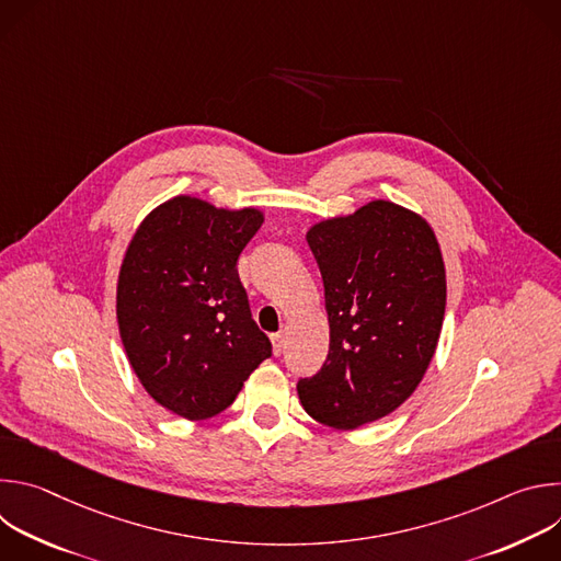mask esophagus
I'll return each mask as SVG.
<instances>
[{
    "label": "esophagus",
    "mask_w": 561,
    "mask_h": 561,
    "mask_svg": "<svg viewBox=\"0 0 561 561\" xmlns=\"http://www.w3.org/2000/svg\"><path fill=\"white\" fill-rule=\"evenodd\" d=\"M271 340H273V353L279 357L284 353V335L275 333V335H271Z\"/></svg>",
    "instance_id": "obj_1"
}]
</instances>
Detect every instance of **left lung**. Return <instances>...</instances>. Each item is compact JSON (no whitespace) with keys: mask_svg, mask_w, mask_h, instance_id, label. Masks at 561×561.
I'll use <instances>...</instances> for the list:
<instances>
[{"mask_svg":"<svg viewBox=\"0 0 561 561\" xmlns=\"http://www.w3.org/2000/svg\"><path fill=\"white\" fill-rule=\"evenodd\" d=\"M306 242L322 273L331 327L327 362L297 381L304 411L353 431L402 407L442 331L446 273L431 226L392 202L317 224Z\"/></svg>","mask_w":561,"mask_h":561,"instance_id":"obj_1","label":"left lung"}]
</instances>
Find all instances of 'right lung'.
<instances>
[{"label":"right lung","mask_w":561,"mask_h":561,"mask_svg":"<svg viewBox=\"0 0 561 561\" xmlns=\"http://www.w3.org/2000/svg\"><path fill=\"white\" fill-rule=\"evenodd\" d=\"M262 221L255 208L224 210L175 197L141 221L126 251L119 335L141 386L180 417L226 411L271 357V340L251 317L237 275V260Z\"/></svg>","instance_id":"right-lung-1"}]
</instances>
